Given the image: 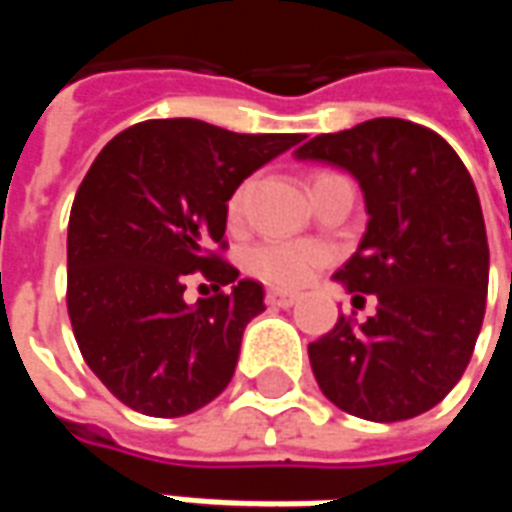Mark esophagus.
<instances>
[{"mask_svg":"<svg viewBox=\"0 0 512 512\" xmlns=\"http://www.w3.org/2000/svg\"><path fill=\"white\" fill-rule=\"evenodd\" d=\"M296 302H299L296 293H285V290H270V293H267V305L273 307H293Z\"/></svg>","mask_w":512,"mask_h":512,"instance_id":"34e87169","label":"esophagus"}]
</instances>
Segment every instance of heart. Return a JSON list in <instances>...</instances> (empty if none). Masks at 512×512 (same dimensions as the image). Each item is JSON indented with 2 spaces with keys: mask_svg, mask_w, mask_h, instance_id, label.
<instances>
[{
  "mask_svg": "<svg viewBox=\"0 0 512 512\" xmlns=\"http://www.w3.org/2000/svg\"><path fill=\"white\" fill-rule=\"evenodd\" d=\"M233 207H239V196ZM327 262V250L316 242H265L250 253L256 276L279 287H299Z\"/></svg>",
  "mask_w": 512,
  "mask_h": 512,
  "instance_id": "heart-1",
  "label": "heart"
}]
</instances>
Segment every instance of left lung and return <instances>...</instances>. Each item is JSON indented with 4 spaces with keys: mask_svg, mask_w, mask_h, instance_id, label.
I'll return each instance as SVG.
<instances>
[{
    "mask_svg": "<svg viewBox=\"0 0 512 512\" xmlns=\"http://www.w3.org/2000/svg\"><path fill=\"white\" fill-rule=\"evenodd\" d=\"M293 156L362 187L367 227L333 279L353 302L376 296L367 322L342 316L310 342L316 382L367 422L427 413L462 379L484 319L490 250L470 173L439 133L390 116L322 133Z\"/></svg>",
    "mask_w": 512,
    "mask_h": 512,
    "instance_id": "1",
    "label": "left lung"
}]
</instances>
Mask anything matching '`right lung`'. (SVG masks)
<instances>
[{"mask_svg": "<svg viewBox=\"0 0 512 512\" xmlns=\"http://www.w3.org/2000/svg\"><path fill=\"white\" fill-rule=\"evenodd\" d=\"M299 142L302 133L148 119L90 165L70 207L68 313L88 367L130 410L176 419L230 384L265 290L213 253L225 247L227 199ZM190 272L217 282L196 306L184 302Z\"/></svg>", "mask_w": 512, "mask_h": 512, "instance_id": "1", "label": "right lung"}]
</instances>
